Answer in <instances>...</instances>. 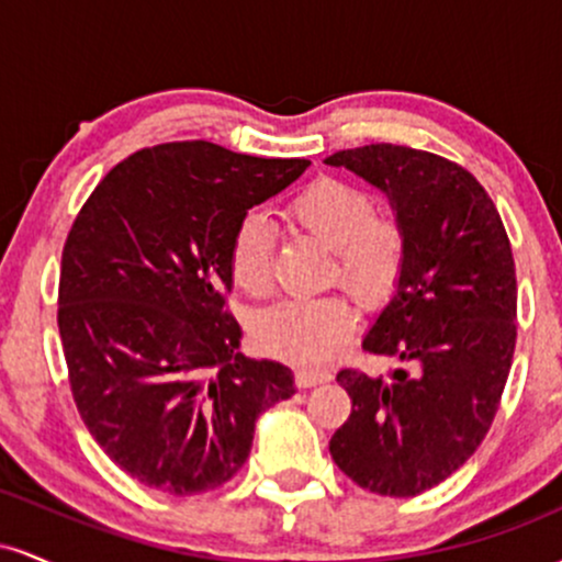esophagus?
Returning a JSON list of instances; mask_svg holds the SVG:
<instances>
[{"label": "esophagus", "mask_w": 562, "mask_h": 562, "mask_svg": "<svg viewBox=\"0 0 562 562\" xmlns=\"http://www.w3.org/2000/svg\"><path fill=\"white\" fill-rule=\"evenodd\" d=\"M325 380H330V372H327V370H312V367H301V370L295 372V383H299V389H312V385L325 383Z\"/></svg>", "instance_id": "34e87169"}]
</instances>
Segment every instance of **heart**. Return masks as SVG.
<instances>
[{"label": "heart", "instance_id": "1", "mask_svg": "<svg viewBox=\"0 0 562 562\" xmlns=\"http://www.w3.org/2000/svg\"><path fill=\"white\" fill-rule=\"evenodd\" d=\"M295 227L335 250L333 280L367 303L396 288L406 263V229L396 216L378 211L375 198L344 179L322 177L288 205ZM235 285L254 299L274 290V232L263 214H245L229 245ZM357 308L344 293L293 299L263 312L256 340L263 351L295 364H319L351 335Z\"/></svg>", "mask_w": 562, "mask_h": 562}]
</instances>
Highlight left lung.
Listing matches in <instances>:
<instances>
[{
	"mask_svg": "<svg viewBox=\"0 0 562 562\" xmlns=\"http://www.w3.org/2000/svg\"><path fill=\"white\" fill-rule=\"evenodd\" d=\"M327 164L380 187L406 229L396 295L362 344L404 367L338 372L351 415L330 454L367 492L417 496L465 465L499 409L518 338L513 248L494 200L454 160L383 142Z\"/></svg>",
	"mask_w": 562,
	"mask_h": 562,
	"instance_id": "obj_1",
	"label": "left lung"
}]
</instances>
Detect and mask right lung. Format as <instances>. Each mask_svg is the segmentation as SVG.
Here are the masks:
<instances>
[{
    "label": "right lung",
    "mask_w": 562,
    "mask_h": 562,
    "mask_svg": "<svg viewBox=\"0 0 562 562\" xmlns=\"http://www.w3.org/2000/svg\"><path fill=\"white\" fill-rule=\"evenodd\" d=\"M308 169L214 142H164L121 160L63 245L57 327L83 425L124 473L164 494L227 483L290 367L237 353L229 245L248 209Z\"/></svg>",
    "instance_id": "add662e5"
}]
</instances>
